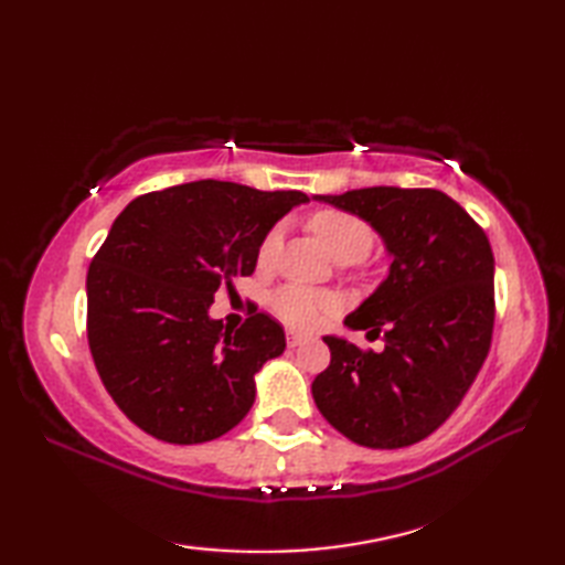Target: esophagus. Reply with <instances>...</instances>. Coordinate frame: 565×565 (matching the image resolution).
I'll return each mask as SVG.
<instances>
[{"label":"esophagus","mask_w":565,"mask_h":565,"mask_svg":"<svg viewBox=\"0 0 565 565\" xmlns=\"http://www.w3.org/2000/svg\"><path fill=\"white\" fill-rule=\"evenodd\" d=\"M308 338H303V334H296V332H289L286 334V344L289 347H298V344H303Z\"/></svg>","instance_id":"34e87169"}]
</instances>
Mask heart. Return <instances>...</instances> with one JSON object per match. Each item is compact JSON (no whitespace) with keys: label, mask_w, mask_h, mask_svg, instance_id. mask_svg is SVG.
Instances as JSON below:
<instances>
[{"label":"heart","mask_w":565,"mask_h":565,"mask_svg":"<svg viewBox=\"0 0 565 565\" xmlns=\"http://www.w3.org/2000/svg\"><path fill=\"white\" fill-rule=\"evenodd\" d=\"M308 227L313 235L320 239V245L326 247L332 259L338 257H354L362 259L374 243V235H371V227L359 221L356 215H350L344 211L334 209H322L310 215ZM281 233L279 227H274L267 235H264L257 259L259 264H269L276 247H279ZM274 316L289 328L296 330H313L320 326L322 318L330 316L338 301L334 296L322 294V291H310L306 286H284V289L276 291L269 301Z\"/></svg>","instance_id":"obj_1"}]
</instances>
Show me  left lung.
<instances>
[{"label": "left lung", "mask_w": 565, "mask_h": 565, "mask_svg": "<svg viewBox=\"0 0 565 565\" xmlns=\"http://www.w3.org/2000/svg\"><path fill=\"white\" fill-rule=\"evenodd\" d=\"M369 223L393 259L388 276L344 318L383 330V352L326 334L330 366L313 401L347 439L401 449L429 437L459 407L493 338V249L459 203L437 189L369 186L313 196Z\"/></svg>", "instance_id": "8db88e82"}]
</instances>
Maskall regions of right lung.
Masks as SVG:
<instances>
[{
	"instance_id": "obj_1",
	"label": "right lung",
	"mask_w": 565,
	"mask_h": 565,
	"mask_svg": "<svg viewBox=\"0 0 565 565\" xmlns=\"http://www.w3.org/2000/svg\"><path fill=\"white\" fill-rule=\"evenodd\" d=\"M301 191L189 182L138 196L114 221L87 271V338L104 388L154 439L201 444L255 403V374L284 354L264 313L227 330L209 308L257 267L264 235Z\"/></svg>"
}]
</instances>
